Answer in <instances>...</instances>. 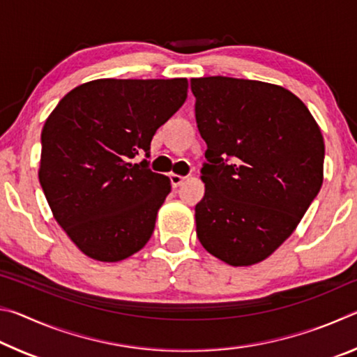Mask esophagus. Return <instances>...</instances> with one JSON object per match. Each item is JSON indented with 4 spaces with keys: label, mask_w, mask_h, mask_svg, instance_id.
<instances>
[{
    "label": "esophagus",
    "mask_w": 357,
    "mask_h": 357,
    "mask_svg": "<svg viewBox=\"0 0 357 357\" xmlns=\"http://www.w3.org/2000/svg\"><path fill=\"white\" fill-rule=\"evenodd\" d=\"M184 179H185V176H181V174H174V173L170 174V181H172L173 187H178Z\"/></svg>",
    "instance_id": "obj_1"
}]
</instances>
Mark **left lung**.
Here are the masks:
<instances>
[{"instance_id": "8db88e82", "label": "left lung", "mask_w": 357, "mask_h": 357, "mask_svg": "<svg viewBox=\"0 0 357 357\" xmlns=\"http://www.w3.org/2000/svg\"><path fill=\"white\" fill-rule=\"evenodd\" d=\"M208 144L197 236L231 266L263 261L298 227L323 184L324 140L299 98L231 77L190 80Z\"/></svg>"}]
</instances>
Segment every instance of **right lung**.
I'll list each match as a JSON object with an SVG mask.
<instances>
[{
	"label": "right lung",
	"instance_id": "obj_1",
	"mask_svg": "<svg viewBox=\"0 0 357 357\" xmlns=\"http://www.w3.org/2000/svg\"><path fill=\"white\" fill-rule=\"evenodd\" d=\"M187 78L83 83L42 129L39 181L56 222L78 249L121 261L148 243L170 179L149 170L151 140L187 98Z\"/></svg>",
	"mask_w": 357,
	"mask_h": 357
}]
</instances>
